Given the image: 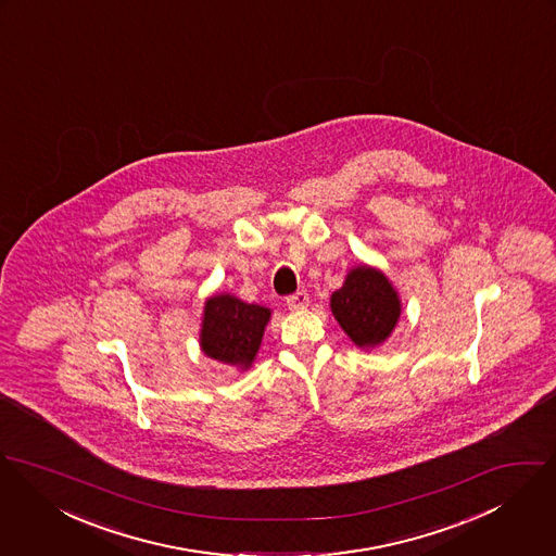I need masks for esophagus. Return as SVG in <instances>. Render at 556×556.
<instances>
[{
    "mask_svg": "<svg viewBox=\"0 0 556 556\" xmlns=\"http://www.w3.org/2000/svg\"><path fill=\"white\" fill-rule=\"evenodd\" d=\"M286 303H288L290 311H303V308L308 307V294L307 292H296V294L288 296Z\"/></svg>",
    "mask_w": 556,
    "mask_h": 556,
    "instance_id": "esophagus-1",
    "label": "esophagus"
}]
</instances>
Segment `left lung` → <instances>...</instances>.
Returning a JSON list of instances; mask_svg holds the SVG:
<instances>
[{
	"label": "left lung",
	"mask_w": 556,
	"mask_h": 556,
	"mask_svg": "<svg viewBox=\"0 0 556 556\" xmlns=\"http://www.w3.org/2000/svg\"><path fill=\"white\" fill-rule=\"evenodd\" d=\"M330 308L345 334L363 350L381 345L401 317V299L388 277L372 266H356L343 288L332 292Z\"/></svg>",
	"instance_id": "obj_1"
}]
</instances>
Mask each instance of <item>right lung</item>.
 Returning a JSON list of instances; mask_svg holds the SVG:
<instances>
[{"label": "right lung", "mask_w": 556, "mask_h": 556, "mask_svg": "<svg viewBox=\"0 0 556 556\" xmlns=\"http://www.w3.org/2000/svg\"><path fill=\"white\" fill-rule=\"evenodd\" d=\"M268 319L270 308L249 305L232 294H215L204 303L200 348L213 361L249 369Z\"/></svg>", "instance_id": "add662e5"}]
</instances>
